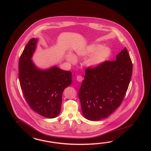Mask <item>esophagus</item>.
Listing matches in <instances>:
<instances>
[{
	"label": "esophagus",
	"instance_id": "1",
	"mask_svg": "<svg viewBox=\"0 0 151 151\" xmlns=\"http://www.w3.org/2000/svg\"><path fill=\"white\" fill-rule=\"evenodd\" d=\"M77 81L79 82H82L83 80V78L81 76H78L77 77Z\"/></svg>",
	"mask_w": 151,
	"mask_h": 151
}]
</instances>
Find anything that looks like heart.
<instances>
[{
	"label": "heart",
	"mask_w": 151,
	"mask_h": 151,
	"mask_svg": "<svg viewBox=\"0 0 151 151\" xmlns=\"http://www.w3.org/2000/svg\"><path fill=\"white\" fill-rule=\"evenodd\" d=\"M111 54L110 49L108 47H102L101 45L93 44L88 46L86 48L82 49L77 52L78 55L83 57H88L86 60V64L91 67H96L102 64L108 58ZM67 59L71 62H75V57L69 55Z\"/></svg>",
	"instance_id": "1"
}]
</instances>
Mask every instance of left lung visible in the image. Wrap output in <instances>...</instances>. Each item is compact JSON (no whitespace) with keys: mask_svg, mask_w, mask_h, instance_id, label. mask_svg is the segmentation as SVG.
I'll return each instance as SVG.
<instances>
[{"mask_svg":"<svg viewBox=\"0 0 151 151\" xmlns=\"http://www.w3.org/2000/svg\"><path fill=\"white\" fill-rule=\"evenodd\" d=\"M133 65L126 48L114 61L86 70L78 96L84 117L99 121L120 106L130 83Z\"/></svg>","mask_w":151,"mask_h":151,"instance_id":"8db88e82","label":"left lung"}]
</instances>
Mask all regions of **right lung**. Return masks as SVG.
I'll return each mask as SVG.
<instances>
[{
  "mask_svg": "<svg viewBox=\"0 0 151 151\" xmlns=\"http://www.w3.org/2000/svg\"><path fill=\"white\" fill-rule=\"evenodd\" d=\"M38 39L32 38L20 57L19 79L26 101L36 113L48 118L60 111L64 89L72 83V73L56 66L42 70L32 60Z\"/></svg>",
  "mask_w": 151,
  "mask_h": 151,
  "instance_id": "right-lung-1",
  "label": "right lung"
}]
</instances>
